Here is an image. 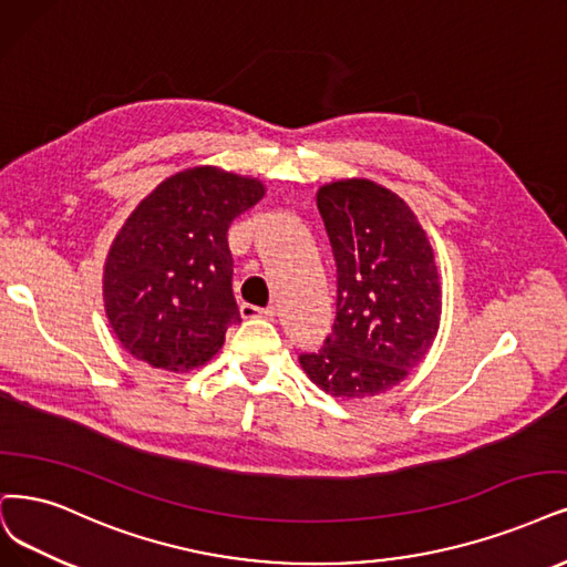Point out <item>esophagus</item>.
I'll use <instances>...</instances> for the list:
<instances>
[{"mask_svg": "<svg viewBox=\"0 0 567 567\" xmlns=\"http://www.w3.org/2000/svg\"><path fill=\"white\" fill-rule=\"evenodd\" d=\"M240 316H243V318H266V320H272V318H276V308H272V306H268V308H257V306L243 303V306H240Z\"/></svg>", "mask_w": 567, "mask_h": 567, "instance_id": "34e87169", "label": "esophagus"}]
</instances>
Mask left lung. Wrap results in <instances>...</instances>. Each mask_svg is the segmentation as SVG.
<instances>
[{
  "mask_svg": "<svg viewBox=\"0 0 567 567\" xmlns=\"http://www.w3.org/2000/svg\"><path fill=\"white\" fill-rule=\"evenodd\" d=\"M318 209L337 259V320L322 350L299 362L327 394L367 400L400 385L436 339L434 251L413 209L371 179L320 186Z\"/></svg>",
  "mask_w": 567,
  "mask_h": 567,
  "instance_id": "left-lung-1",
  "label": "left lung"
}]
</instances>
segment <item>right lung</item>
<instances>
[{
	"label": "right lung",
	"instance_id": "obj_1",
	"mask_svg": "<svg viewBox=\"0 0 567 567\" xmlns=\"http://www.w3.org/2000/svg\"><path fill=\"white\" fill-rule=\"evenodd\" d=\"M264 194L257 177L196 165L140 200L102 276L104 312L135 360L184 373L219 352L240 322L226 234Z\"/></svg>",
	"mask_w": 567,
	"mask_h": 567
}]
</instances>
